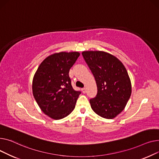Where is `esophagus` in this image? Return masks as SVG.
Returning <instances> with one entry per match:
<instances>
[{
    "mask_svg": "<svg viewBox=\"0 0 159 159\" xmlns=\"http://www.w3.org/2000/svg\"><path fill=\"white\" fill-rule=\"evenodd\" d=\"M81 90H82L83 93H85L87 92V89L86 88H83Z\"/></svg>",
    "mask_w": 159,
    "mask_h": 159,
    "instance_id": "esophagus-1",
    "label": "esophagus"
}]
</instances>
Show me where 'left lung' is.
Returning a JSON list of instances; mask_svg holds the SVG:
<instances>
[{
  "instance_id": "obj_1",
  "label": "left lung",
  "mask_w": 159,
  "mask_h": 159,
  "mask_svg": "<svg viewBox=\"0 0 159 159\" xmlns=\"http://www.w3.org/2000/svg\"><path fill=\"white\" fill-rule=\"evenodd\" d=\"M82 55L98 87L96 96L90 99L91 108L102 117L114 119L124 110L132 94L128 72L122 62L108 52L83 51Z\"/></svg>"
}]
</instances>
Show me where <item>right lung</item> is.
Wrapping results in <instances>:
<instances>
[{
	"instance_id": "add662e5",
	"label": "right lung",
	"mask_w": 159,
	"mask_h": 159,
	"mask_svg": "<svg viewBox=\"0 0 159 159\" xmlns=\"http://www.w3.org/2000/svg\"><path fill=\"white\" fill-rule=\"evenodd\" d=\"M80 55L78 52L51 54L34 74L33 96L43 112L53 119L67 117L75 108L81 92L73 89L69 72Z\"/></svg>"
}]
</instances>
